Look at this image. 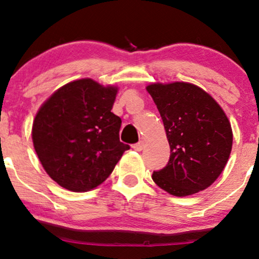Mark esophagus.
Listing matches in <instances>:
<instances>
[{
  "label": "esophagus",
  "instance_id": "34e87169",
  "mask_svg": "<svg viewBox=\"0 0 259 259\" xmlns=\"http://www.w3.org/2000/svg\"><path fill=\"white\" fill-rule=\"evenodd\" d=\"M144 147H145V143H144V141H139V143H137V144L133 145V148H134V150H136V151H138V152L143 151Z\"/></svg>",
  "mask_w": 259,
  "mask_h": 259
}]
</instances>
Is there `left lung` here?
<instances>
[{
    "label": "left lung",
    "instance_id": "obj_1",
    "mask_svg": "<svg viewBox=\"0 0 259 259\" xmlns=\"http://www.w3.org/2000/svg\"><path fill=\"white\" fill-rule=\"evenodd\" d=\"M146 90L160 113L171 148L167 165L153 172V182L177 197L207 189L231 153L228 116L210 94L192 83H152Z\"/></svg>",
    "mask_w": 259,
    "mask_h": 259
}]
</instances>
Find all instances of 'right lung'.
I'll use <instances>...</instances> for the list:
<instances>
[{
  "mask_svg": "<svg viewBox=\"0 0 259 259\" xmlns=\"http://www.w3.org/2000/svg\"><path fill=\"white\" fill-rule=\"evenodd\" d=\"M118 88L92 79L59 88L33 122L34 148L45 171L65 189L86 192L108 178L123 152L121 119L114 113Z\"/></svg>",
  "mask_w": 259,
  "mask_h": 259,
  "instance_id": "1",
  "label": "right lung"
}]
</instances>
